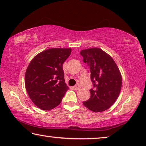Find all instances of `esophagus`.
<instances>
[{
  "instance_id": "obj_1",
  "label": "esophagus",
  "mask_w": 146,
  "mask_h": 146,
  "mask_svg": "<svg viewBox=\"0 0 146 146\" xmlns=\"http://www.w3.org/2000/svg\"><path fill=\"white\" fill-rule=\"evenodd\" d=\"M80 88H81L80 86L79 85V84H76V86H73V90H79V89H80Z\"/></svg>"
}]
</instances>
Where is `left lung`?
<instances>
[{
	"label": "left lung",
	"mask_w": 146,
	"mask_h": 146,
	"mask_svg": "<svg viewBox=\"0 0 146 146\" xmlns=\"http://www.w3.org/2000/svg\"><path fill=\"white\" fill-rule=\"evenodd\" d=\"M84 62L90 66L94 89L84 105L93 112H102L117 100L122 88V75L117 64L109 54L98 48L80 51Z\"/></svg>",
	"instance_id": "obj_1"
}]
</instances>
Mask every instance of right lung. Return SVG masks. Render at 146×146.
Wrapping results in <instances>:
<instances>
[{"mask_svg":"<svg viewBox=\"0 0 146 146\" xmlns=\"http://www.w3.org/2000/svg\"><path fill=\"white\" fill-rule=\"evenodd\" d=\"M71 48H50L32 59L25 74V86L32 102L42 110L60 104L69 88L65 83L63 63Z\"/></svg>","mask_w":146,"mask_h":146,"instance_id":"1","label":"right lung"}]
</instances>
